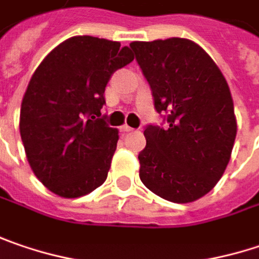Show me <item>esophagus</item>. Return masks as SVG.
<instances>
[{"label": "esophagus", "mask_w": 259, "mask_h": 259, "mask_svg": "<svg viewBox=\"0 0 259 259\" xmlns=\"http://www.w3.org/2000/svg\"><path fill=\"white\" fill-rule=\"evenodd\" d=\"M132 127H130V126H127V124H124V126H121V127H120V132H123V133H127V132H132Z\"/></svg>", "instance_id": "esophagus-1"}]
</instances>
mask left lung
Returning a JSON list of instances; mask_svg holds the SVG:
<instances>
[{
    "instance_id": "1",
    "label": "left lung",
    "mask_w": 259,
    "mask_h": 259,
    "mask_svg": "<svg viewBox=\"0 0 259 259\" xmlns=\"http://www.w3.org/2000/svg\"><path fill=\"white\" fill-rule=\"evenodd\" d=\"M130 48L167 124L145 127L139 177L170 202H192L217 185L232 155L237 126L229 84L189 39L132 42Z\"/></svg>"
}]
</instances>
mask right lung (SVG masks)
<instances>
[{"label": "right lung", "instance_id": "obj_1", "mask_svg": "<svg viewBox=\"0 0 259 259\" xmlns=\"http://www.w3.org/2000/svg\"><path fill=\"white\" fill-rule=\"evenodd\" d=\"M133 61L120 42L73 36L35 70L22 102L20 135L35 176L63 198L101 186L111 167L118 130L101 108L115 70Z\"/></svg>", "mask_w": 259, "mask_h": 259}]
</instances>
